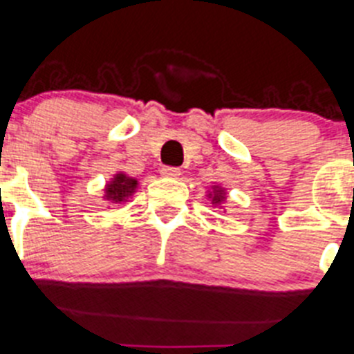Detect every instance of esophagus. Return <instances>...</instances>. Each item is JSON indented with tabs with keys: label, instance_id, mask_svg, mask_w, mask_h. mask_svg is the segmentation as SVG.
Segmentation results:
<instances>
[{
	"label": "esophagus",
	"instance_id": "1",
	"mask_svg": "<svg viewBox=\"0 0 354 354\" xmlns=\"http://www.w3.org/2000/svg\"><path fill=\"white\" fill-rule=\"evenodd\" d=\"M180 173L181 171L178 169V167H173V166H164L160 169V174L164 178H178L180 176Z\"/></svg>",
	"mask_w": 354,
	"mask_h": 354
}]
</instances>
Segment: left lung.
<instances>
[{
    "instance_id": "1",
    "label": "left lung",
    "mask_w": 354,
    "mask_h": 354,
    "mask_svg": "<svg viewBox=\"0 0 354 354\" xmlns=\"http://www.w3.org/2000/svg\"><path fill=\"white\" fill-rule=\"evenodd\" d=\"M223 199V196H222V190H216V194H214L213 196V203H220V201Z\"/></svg>"
}]
</instances>
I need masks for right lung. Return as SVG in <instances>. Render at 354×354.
Returning a JSON list of instances; mask_svg holds the SVG:
<instances>
[{
    "label": "right lung",
    "instance_id": "add662e5",
    "mask_svg": "<svg viewBox=\"0 0 354 354\" xmlns=\"http://www.w3.org/2000/svg\"><path fill=\"white\" fill-rule=\"evenodd\" d=\"M136 187V180L125 176V174H117V176L113 178V181L106 187V197L108 199L115 201V203H122V201H125L129 196L134 194Z\"/></svg>",
    "mask_w": 354,
    "mask_h": 354
}]
</instances>
